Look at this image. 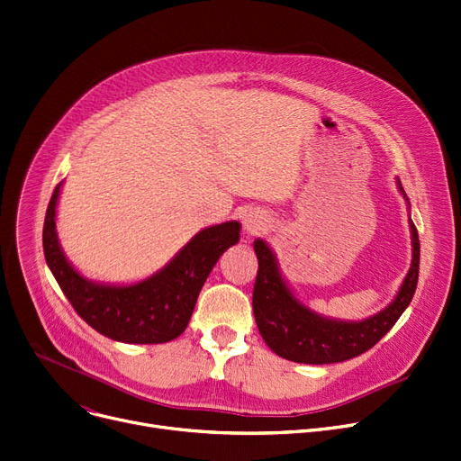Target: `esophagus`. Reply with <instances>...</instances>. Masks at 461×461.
<instances>
[{
	"instance_id": "34e87169",
	"label": "esophagus",
	"mask_w": 461,
	"mask_h": 461,
	"mask_svg": "<svg viewBox=\"0 0 461 461\" xmlns=\"http://www.w3.org/2000/svg\"><path fill=\"white\" fill-rule=\"evenodd\" d=\"M244 230H247V233H259L261 230H265V222L259 217L250 214V217L244 219Z\"/></svg>"
}]
</instances>
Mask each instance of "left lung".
I'll return each instance as SVG.
<instances>
[{"instance_id":"8db88e82","label":"left lung","mask_w":461,"mask_h":461,"mask_svg":"<svg viewBox=\"0 0 461 461\" xmlns=\"http://www.w3.org/2000/svg\"><path fill=\"white\" fill-rule=\"evenodd\" d=\"M401 191L406 196L402 187ZM410 228L413 261L401 291L382 313L361 322L328 321L303 308L284 284L270 249L261 239L256 240L254 250L259 267L252 305L259 333L268 348L285 359L312 365L347 361L373 348L401 319L417 289L420 247L415 224L410 222Z\"/></svg>"}]
</instances>
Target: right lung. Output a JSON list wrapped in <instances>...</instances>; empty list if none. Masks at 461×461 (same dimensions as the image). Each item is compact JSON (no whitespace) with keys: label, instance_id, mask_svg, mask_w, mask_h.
<instances>
[{"label":"right lung","instance_id":"add662e5","mask_svg":"<svg viewBox=\"0 0 461 461\" xmlns=\"http://www.w3.org/2000/svg\"><path fill=\"white\" fill-rule=\"evenodd\" d=\"M60 183L48 203L42 230L46 263L76 313L105 337L122 343L156 345L185 331L196 298L219 258L239 240V222L202 230L161 272L130 287L95 285L72 268L59 249L55 205Z\"/></svg>","mask_w":461,"mask_h":461}]
</instances>
